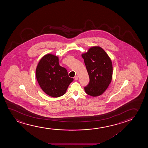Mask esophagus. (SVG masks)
Instances as JSON below:
<instances>
[{
    "mask_svg": "<svg viewBox=\"0 0 148 148\" xmlns=\"http://www.w3.org/2000/svg\"><path fill=\"white\" fill-rule=\"evenodd\" d=\"M74 79H75V80H77L78 79V76H76L74 77Z\"/></svg>",
    "mask_w": 148,
    "mask_h": 148,
    "instance_id": "1",
    "label": "esophagus"
}]
</instances>
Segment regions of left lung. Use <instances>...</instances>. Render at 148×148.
<instances>
[{"label":"left lung","mask_w":148,"mask_h":148,"mask_svg":"<svg viewBox=\"0 0 148 148\" xmlns=\"http://www.w3.org/2000/svg\"><path fill=\"white\" fill-rule=\"evenodd\" d=\"M81 56L90 79L88 85L84 87L85 92L93 97L101 95L111 82L113 75L111 60L105 51L99 46L90 47Z\"/></svg>","instance_id":"8db88e82"}]
</instances>
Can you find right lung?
Here are the masks:
<instances>
[{
	"instance_id": "obj_1",
	"label": "right lung",
	"mask_w": 148,
	"mask_h": 148,
	"mask_svg": "<svg viewBox=\"0 0 148 148\" xmlns=\"http://www.w3.org/2000/svg\"><path fill=\"white\" fill-rule=\"evenodd\" d=\"M59 57L49 53L41 58L36 69V77L41 88L47 95L58 97L66 93L73 78L67 70L59 65Z\"/></svg>"
}]
</instances>
